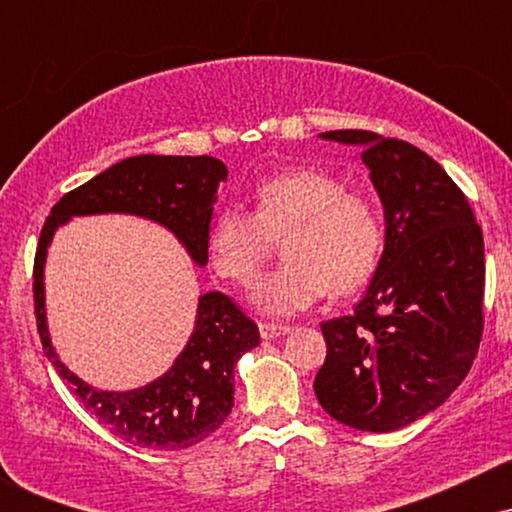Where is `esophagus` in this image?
Here are the masks:
<instances>
[{
	"label": "esophagus",
	"mask_w": 512,
	"mask_h": 512,
	"mask_svg": "<svg viewBox=\"0 0 512 512\" xmlns=\"http://www.w3.org/2000/svg\"><path fill=\"white\" fill-rule=\"evenodd\" d=\"M291 332L289 325H276V322H260V334L262 339H276L281 334Z\"/></svg>",
	"instance_id": "1"
}]
</instances>
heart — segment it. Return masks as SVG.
<instances>
[{"label": "heart", "mask_w": 512, "mask_h": 512, "mask_svg": "<svg viewBox=\"0 0 512 512\" xmlns=\"http://www.w3.org/2000/svg\"><path fill=\"white\" fill-rule=\"evenodd\" d=\"M281 238L286 257L257 284L264 313L293 315L327 293L346 296L375 274L385 248V223L366 192L344 190L337 175L296 168L264 180L255 211L226 209L207 236L211 269L248 289Z\"/></svg>", "instance_id": "b5f03b06"}]
</instances>
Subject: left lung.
Instances as JSON below:
<instances>
[{
  "instance_id": "1",
  "label": "left lung",
  "mask_w": 512,
  "mask_h": 512,
  "mask_svg": "<svg viewBox=\"0 0 512 512\" xmlns=\"http://www.w3.org/2000/svg\"><path fill=\"white\" fill-rule=\"evenodd\" d=\"M363 144L385 204V250L354 313L322 322L315 375L322 409L358 431L387 433L433 411L462 383L484 332V236L438 161L402 139L334 129Z\"/></svg>"
}]
</instances>
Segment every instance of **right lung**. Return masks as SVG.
<instances>
[{"mask_svg":"<svg viewBox=\"0 0 512 512\" xmlns=\"http://www.w3.org/2000/svg\"><path fill=\"white\" fill-rule=\"evenodd\" d=\"M228 170L214 156H132L67 192L40 231L33 260V310L45 356L69 390L105 428L132 445L190 448L214 433L233 409V368L260 344V330L219 291L199 298L197 325L163 378L129 392H103L62 366L45 325L43 264L55 228L72 216L122 211L154 219L182 240L192 260L207 264V236L216 187Z\"/></svg>","mask_w":512,"mask_h":512,"instance_id":"1","label":"right lung"}]
</instances>
